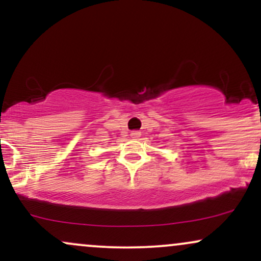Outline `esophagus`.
I'll return each instance as SVG.
<instances>
[{"instance_id":"obj_1","label":"esophagus","mask_w":261,"mask_h":261,"mask_svg":"<svg viewBox=\"0 0 261 261\" xmlns=\"http://www.w3.org/2000/svg\"><path fill=\"white\" fill-rule=\"evenodd\" d=\"M131 137H133V139H135V140H136V139H139V137L141 136V133H140V131H131Z\"/></svg>"}]
</instances>
